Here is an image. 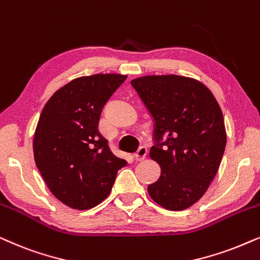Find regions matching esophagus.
I'll return each mask as SVG.
<instances>
[{"label": "esophagus", "mask_w": 260, "mask_h": 260, "mask_svg": "<svg viewBox=\"0 0 260 260\" xmlns=\"http://www.w3.org/2000/svg\"><path fill=\"white\" fill-rule=\"evenodd\" d=\"M147 154H148L147 147L146 146L140 147V149H138L136 151V154H135V160H136V161H142V160L146 159Z\"/></svg>", "instance_id": "esophagus-1"}]
</instances>
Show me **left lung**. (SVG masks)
Returning a JSON list of instances; mask_svg holds the SVG:
<instances>
[{"label":"left lung","mask_w":260,"mask_h":260,"mask_svg":"<svg viewBox=\"0 0 260 260\" xmlns=\"http://www.w3.org/2000/svg\"><path fill=\"white\" fill-rule=\"evenodd\" d=\"M131 86L153 118L149 155L161 167L148 193L168 210L187 209L208 190L223 156L227 135L220 105L208 87L190 77L143 76Z\"/></svg>","instance_id":"obj_1"}]
</instances>
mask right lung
<instances>
[{
	"label": "right lung",
	"mask_w": 260,
	"mask_h": 260,
	"mask_svg": "<svg viewBox=\"0 0 260 260\" xmlns=\"http://www.w3.org/2000/svg\"><path fill=\"white\" fill-rule=\"evenodd\" d=\"M125 80L119 74L79 77L57 90L42 111L33 140L36 165L53 196L70 208L101 203L126 165L98 130L104 106Z\"/></svg>",
	"instance_id": "right-lung-1"
}]
</instances>
